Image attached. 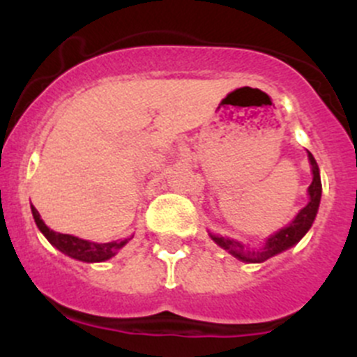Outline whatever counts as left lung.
<instances>
[{"mask_svg": "<svg viewBox=\"0 0 357 357\" xmlns=\"http://www.w3.org/2000/svg\"><path fill=\"white\" fill-rule=\"evenodd\" d=\"M309 162H311V167H312V183L307 190L309 204L298 212L297 218H295L287 228L280 229L278 233L269 236V238L266 240V245L262 247L261 250H247V248L240 242H236V240L222 238V236L211 235L212 240H214L219 247H222L225 250H228L229 254L235 255L236 259L245 262L268 261V259L273 257V255L280 254V252L287 250V248L295 245V243H297L298 240L307 233V229L311 228L312 221H314L316 218V212H318L319 200H321V179H319V169H318V164H316L314 157H312L311 153H309Z\"/></svg>", "mask_w": 357, "mask_h": 357, "instance_id": "left-lung-1", "label": "left lung"}]
</instances>
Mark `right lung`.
I'll use <instances>...</instances> for the list:
<instances>
[{
  "mask_svg": "<svg viewBox=\"0 0 357 357\" xmlns=\"http://www.w3.org/2000/svg\"><path fill=\"white\" fill-rule=\"evenodd\" d=\"M32 208V215H34V221L38 225V228L41 229L43 235L48 238V242L52 243L53 247L59 248L60 252L68 255L72 259H77V261L82 262H102L107 261V259L114 257L117 254V250H121L126 243L131 238L121 240V242H110V243H95L88 242V240H81L77 236L72 235H63V233H56L53 229H50L48 226L43 222L41 215L36 211V207Z\"/></svg>",
  "mask_w": 357,
  "mask_h": 357,
  "instance_id": "right-lung-1",
  "label": "right lung"
}]
</instances>
